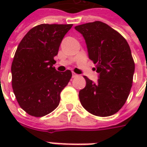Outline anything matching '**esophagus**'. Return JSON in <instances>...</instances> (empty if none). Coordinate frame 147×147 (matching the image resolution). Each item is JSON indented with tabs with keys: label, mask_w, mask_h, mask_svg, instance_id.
Masks as SVG:
<instances>
[{
	"label": "esophagus",
	"mask_w": 147,
	"mask_h": 147,
	"mask_svg": "<svg viewBox=\"0 0 147 147\" xmlns=\"http://www.w3.org/2000/svg\"><path fill=\"white\" fill-rule=\"evenodd\" d=\"M79 76V75H77L76 73L75 72H72V78H76V77Z\"/></svg>",
	"instance_id": "esophagus-1"
}]
</instances>
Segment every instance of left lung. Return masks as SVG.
<instances>
[{"label": "left lung", "mask_w": 147, "mask_h": 147, "mask_svg": "<svg viewBox=\"0 0 147 147\" xmlns=\"http://www.w3.org/2000/svg\"><path fill=\"white\" fill-rule=\"evenodd\" d=\"M89 58L96 64L98 83L84 76L86 86L79 93L83 107L98 117L113 115L123 107L132 86L135 62L128 43L119 32L101 21L81 24Z\"/></svg>", "instance_id": "obj_1"}]
</instances>
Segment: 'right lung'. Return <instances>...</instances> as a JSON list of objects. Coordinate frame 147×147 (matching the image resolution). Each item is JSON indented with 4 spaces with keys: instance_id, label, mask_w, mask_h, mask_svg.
Returning a JSON list of instances; mask_svg holds the SVG:
<instances>
[{
    "instance_id": "1",
    "label": "right lung",
    "mask_w": 147,
    "mask_h": 147,
    "mask_svg": "<svg viewBox=\"0 0 147 147\" xmlns=\"http://www.w3.org/2000/svg\"><path fill=\"white\" fill-rule=\"evenodd\" d=\"M72 24H40L21 40L11 64V86L19 105L27 113L44 117L57 108L71 71L55 69L61 41Z\"/></svg>"
}]
</instances>
